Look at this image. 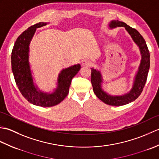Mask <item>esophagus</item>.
I'll list each match as a JSON object with an SVG mask.
<instances>
[{"label": "esophagus", "mask_w": 159, "mask_h": 159, "mask_svg": "<svg viewBox=\"0 0 159 159\" xmlns=\"http://www.w3.org/2000/svg\"><path fill=\"white\" fill-rule=\"evenodd\" d=\"M82 66H89L91 64H92V63H91L90 61L87 60V59H84L82 61Z\"/></svg>", "instance_id": "1"}]
</instances>
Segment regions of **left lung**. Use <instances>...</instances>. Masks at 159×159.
<instances>
[{"label":"left lung","mask_w":159,"mask_h":159,"mask_svg":"<svg viewBox=\"0 0 159 159\" xmlns=\"http://www.w3.org/2000/svg\"><path fill=\"white\" fill-rule=\"evenodd\" d=\"M117 27H124L131 37L133 41L139 48L141 59L138 70L134 74L133 85L131 89L126 93L121 95H111L102 88L104 79L100 70L92 69L91 82L93 90L96 96L103 102L111 106H122L135 100L140 96L146 84L148 72L150 69V57L146 41L140 33L136 29H133L126 23L119 20H111L109 23V28L113 29Z\"/></svg>","instance_id":"obj_1"}]
</instances>
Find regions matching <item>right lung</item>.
<instances>
[{
    "instance_id": "1",
    "label": "right lung",
    "mask_w": 159,
    "mask_h": 159,
    "mask_svg": "<svg viewBox=\"0 0 159 159\" xmlns=\"http://www.w3.org/2000/svg\"><path fill=\"white\" fill-rule=\"evenodd\" d=\"M49 23L39 22L24 31L17 38L11 57L12 72L20 92L30 103L42 107L55 106L64 100L69 93L72 79L81 67L76 64L61 70L52 92H44L37 85L29 61L30 43L36 29Z\"/></svg>"
}]
</instances>
